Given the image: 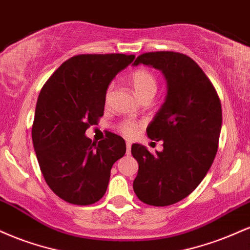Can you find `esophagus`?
I'll return each instance as SVG.
<instances>
[{"label": "esophagus", "mask_w": 250, "mask_h": 250, "mask_svg": "<svg viewBox=\"0 0 250 250\" xmlns=\"http://www.w3.org/2000/svg\"><path fill=\"white\" fill-rule=\"evenodd\" d=\"M125 146H127V155H129V154H130L131 145H130V143H129V142H127V145H125Z\"/></svg>", "instance_id": "obj_1"}]
</instances>
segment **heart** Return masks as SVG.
<instances>
[{
  "label": "heart",
  "instance_id": "obj_1",
  "mask_svg": "<svg viewBox=\"0 0 250 250\" xmlns=\"http://www.w3.org/2000/svg\"><path fill=\"white\" fill-rule=\"evenodd\" d=\"M129 81H130L131 85H133L136 95L141 100L148 96H154L155 93H156L157 81L153 74L147 69L134 70L133 73L130 74V76H129ZM110 91H111V88L109 87L107 90V94H105V99L107 100L109 95H110ZM120 130H121L125 135H127V136L130 137L135 134L136 125L130 121L123 122L122 125H120Z\"/></svg>",
  "mask_w": 250,
  "mask_h": 250
}]
</instances>
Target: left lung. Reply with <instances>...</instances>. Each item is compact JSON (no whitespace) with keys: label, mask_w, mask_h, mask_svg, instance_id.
<instances>
[{"label":"left lung","mask_w":250,"mask_h":250,"mask_svg":"<svg viewBox=\"0 0 250 250\" xmlns=\"http://www.w3.org/2000/svg\"><path fill=\"white\" fill-rule=\"evenodd\" d=\"M139 64L161 71L167 95L147 127L149 139L163 141V150L153 155L140 143L131 146L139 163L133 188L142 202L165 207L193 193L207 175L217 151L222 109L214 85L185 54L146 53L133 65Z\"/></svg>","instance_id":"obj_1"}]
</instances>
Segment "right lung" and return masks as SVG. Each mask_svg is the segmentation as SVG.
<instances>
[{
  "mask_svg": "<svg viewBox=\"0 0 250 250\" xmlns=\"http://www.w3.org/2000/svg\"><path fill=\"white\" fill-rule=\"evenodd\" d=\"M135 55L85 54L63 62L37 99L31 137L45 182L57 196L79 206L101 200L110 170L125 154L116 134L97 145L85 136L103 115L108 87Z\"/></svg>",
  "mask_w": 250,
  "mask_h": 250,
  "instance_id": "obj_1",
  "label": "right lung"
}]
</instances>
